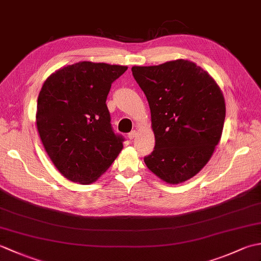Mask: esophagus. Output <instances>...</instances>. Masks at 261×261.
I'll use <instances>...</instances> for the list:
<instances>
[{
	"label": "esophagus",
	"mask_w": 261,
	"mask_h": 261,
	"mask_svg": "<svg viewBox=\"0 0 261 261\" xmlns=\"http://www.w3.org/2000/svg\"><path fill=\"white\" fill-rule=\"evenodd\" d=\"M136 136H137V131H131L129 135H127V137H129V139L130 140H132V139H135L136 138Z\"/></svg>",
	"instance_id": "obj_1"
}]
</instances>
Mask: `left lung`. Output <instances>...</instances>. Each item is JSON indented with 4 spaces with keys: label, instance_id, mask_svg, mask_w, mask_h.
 Masks as SVG:
<instances>
[{
    "label": "left lung",
    "instance_id": "left-lung-1",
    "mask_svg": "<svg viewBox=\"0 0 261 261\" xmlns=\"http://www.w3.org/2000/svg\"><path fill=\"white\" fill-rule=\"evenodd\" d=\"M131 70L148 99L156 140L145 164L167 184L186 181L207 164L220 142L225 119L222 91L190 60Z\"/></svg>",
    "mask_w": 261,
    "mask_h": 261
}]
</instances>
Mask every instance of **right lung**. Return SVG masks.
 Masks as SVG:
<instances>
[{
    "mask_svg": "<svg viewBox=\"0 0 261 261\" xmlns=\"http://www.w3.org/2000/svg\"><path fill=\"white\" fill-rule=\"evenodd\" d=\"M126 66L80 62L59 68L43 83L36 123L59 173L87 185L105 173L123 148L111 126L107 97Z\"/></svg>",
    "mask_w": 261,
    "mask_h": 261,
    "instance_id": "obj_1",
    "label": "right lung"
}]
</instances>
